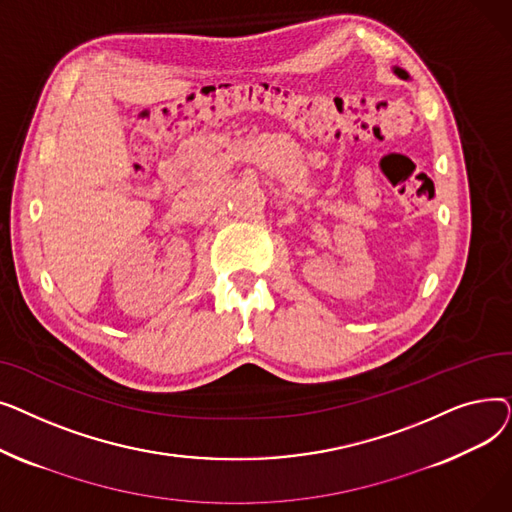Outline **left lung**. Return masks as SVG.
Segmentation results:
<instances>
[{"mask_svg":"<svg viewBox=\"0 0 512 512\" xmlns=\"http://www.w3.org/2000/svg\"><path fill=\"white\" fill-rule=\"evenodd\" d=\"M394 74H396V76H398V78H405V80H407V78H409V74H407V72H405V70H402V68H394Z\"/></svg>","mask_w":512,"mask_h":512,"instance_id":"left-lung-1","label":"left lung"}]
</instances>
